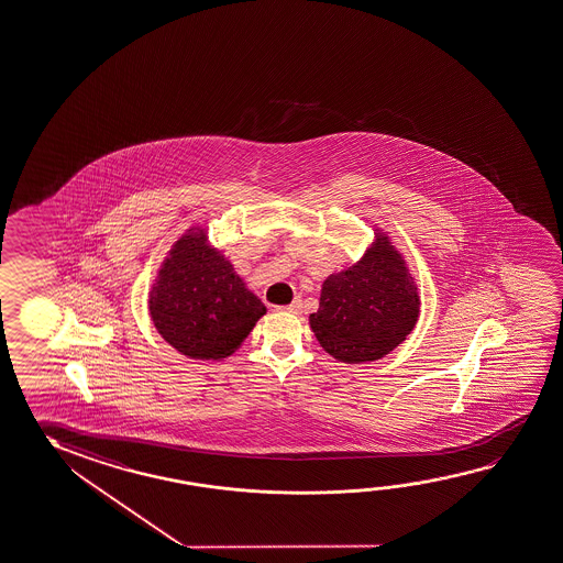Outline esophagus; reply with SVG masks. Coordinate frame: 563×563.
I'll use <instances>...</instances> for the list:
<instances>
[{"instance_id": "esophagus-1", "label": "esophagus", "mask_w": 563, "mask_h": 563, "mask_svg": "<svg viewBox=\"0 0 563 563\" xmlns=\"http://www.w3.org/2000/svg\"><path fill=\"white\" fill-rule=\"evenodd\" d=\"M301 309H303V303H301V299H295L294 303L286 305V307H277V311L294 312V314H297V312H301Z\"/></svg>"}]
</instances>
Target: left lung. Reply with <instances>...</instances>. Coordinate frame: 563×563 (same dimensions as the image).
<instances>
[{
	"label": "left lung",
	"mask_w": 563,
	"mask_h": 563,
	"mask_svg": "<svg viewBox=\"0 0 563 563\" xmlns=\"http://www.w3.org/2000/svg\"><path fill=\"white\" fill-rule=\"evenodd\" d=\"M379 236L364 260L322 284L319 311L309 317L322 349L362 364L389 354L419 319V294L401 256Z\"/></svg>",
	"instance_id": "obj_1"
}]
</instances>
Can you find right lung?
Masks as SVG:
<instances>
[{
    "mask_svg": "<svg viewBox=\"0 0 563 563\" xmlns=\"http://www.w3.org/2000/svg\"><path fill=\"white\" fill-rule=\"evenodd\" d=\"M148 309L162 339L194 360L231 356L266 312L231 262L194 231L164 262Z\"/></svg>",
    "mask_w": 563,
    "mask_h": 563,
    "instance_id": "1",
    "label": "right lung"
}]
</instances>
